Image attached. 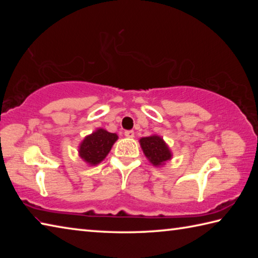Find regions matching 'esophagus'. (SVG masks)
Instances as JSON below:
<instances>
[{
  "instance_id": "esophagus-1",
  "label": "esophagus",
  "mask_w": 258,
  "mask_h": 258,
  "mask_svg": "<svg viewBox=\"0 0 258 258\" xmlns=\"http://www.w3.org/2000/svg\"><path fill=\"white\" fill-rule=\"evenodd\" d=\"M124 135L126 138H130V139H133L134 138V132L133 131H125Z\"/></svg>"
}]
</instances>
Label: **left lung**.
Returning <instances> with one entry per match:
<instances>
[{
  "label": "left lung",
  "mask_w": 258,
  "mask_h": 258,
  "mask_svg": "<svg viewBox=\"0 0 258 258\" xmlns=\"http://www.w3.org/2000/svg\"><path fill=\"white\" fill-rule=\"evenodd\" d=\"M139 142L147 159L155 167L164 166L168 160L172 159V151L160 135L152 134L150 137L141 138L139 140Z\"/></svg>",
  "instance_id": "1"
}]
</instances>
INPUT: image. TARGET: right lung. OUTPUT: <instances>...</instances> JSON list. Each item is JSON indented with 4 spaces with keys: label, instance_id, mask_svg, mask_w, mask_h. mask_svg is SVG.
Instances as JSON below:
<instances>
[{
    "label": "right lung",
    "instance_id": "1",
    "mask_svg": "<svg viewBox=\"0 0 258 258\" xmlns=\"http://www.w3.org/2000/svg\"><path fill=\"white\" fill-rule=\"evenodd\" d=\"M117 140L118 135L116 133H110L101 127L97 128L83 139L78 146V156L87 165H98L108 156Z\"/></svg>",
    "mask_w": 258,
    "mask_h": 258
}]
</instances>
